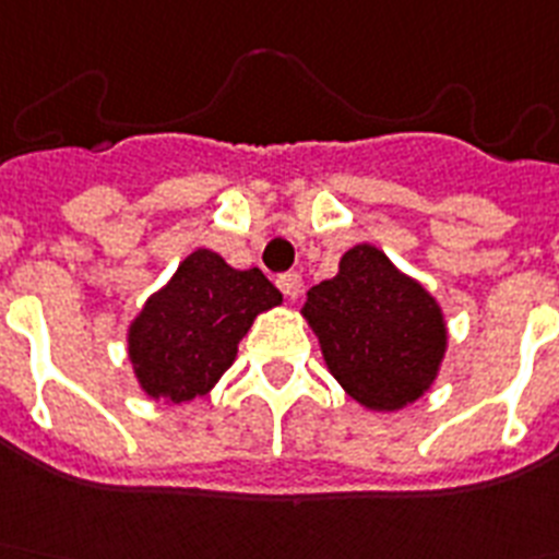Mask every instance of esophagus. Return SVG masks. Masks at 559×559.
Instances as JSON below:
<instances>
[{
  "label": "esophagus",
  "mask_w": 559,
  "mask_h": 559,
  "mask_svg": "<svg viewBox=\"0 0 559 559\" xmlns=\"http://www.w3.org/2000/svg\"><path fill=\"white\" fill-rule=\"evenodd\" d=\"M275 284H278L281 293L286 295L289 300H295L300 295V289H304V281H300L298 273H284L275 278Z\"/></svg>",
  "instance_id": "obj_1"
}]
</instances>
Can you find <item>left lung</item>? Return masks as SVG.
<instances>
[{
  "label": "left lung",
  "mask_w": 559,
  "mask_h": 559,
  "mask_svg": "<svg viewBox=\"0 0 559 559\" xmlns=\"http://www.w3.org/2000/svg\"><path fill=\"white\" fill-rule=\"evenodd\" d=\"M300 312L334 380L368 411H402L439 377L448 352L441 307L373 245L352 247Z\"/></svg>",
  "instance_id": "1"
}]
</instances>
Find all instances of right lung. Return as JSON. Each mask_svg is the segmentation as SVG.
<instances>
[{
	"label": "right lung",
	"mask_w": 559,
	"mask_h": 559,
	"mask_svg": "<svg viewBox=\"0 0 559 559\" xmlns=\"http://www.w3.org/2000/svg\"><path fill=\"white\" fill-rule=\"evenodd\" d=\"M281 300L255 266L233 270L219 252L193 250L129 326L140 388L174 405L205 396L233 366L252 320Z\"/></svg>",
	"instance_id": "right-lung-1"
}]
</instances>
